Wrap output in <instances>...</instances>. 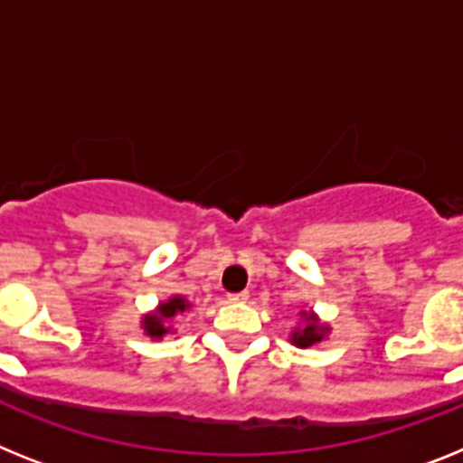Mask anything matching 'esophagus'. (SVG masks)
I'll return each instance as SVG.
<instances>
[{"label": "esophagus", "instance_id": "34e87169", "mask_svg": "<svg viewBox=\"0 0 463 463\" xmlns=\"http://www.w3.org/2000/svg\"><path fill=\"white\" fill-rule=\"evenodd\" d=\"M250 298V291H238V294H228V301L231 304H244Z\"/></svg>", "mask_w": 463, "mask_h": 463}]
</instances>
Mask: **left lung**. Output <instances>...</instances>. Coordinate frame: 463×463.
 <instances>
[{
	"label": "left lung",
	"instance_id": "1",
	"mask_svg": "<svg viewBox=\"0 0 463 463\" xmlns=\"http://www.w3.org/2000/svg\"><path fill=\"white\" fill-rule=\"evenodd\" d=\"M298 316L304 317L306 322L304 327H297L291 332V344L298 345V348H310V345L320 344V341L327 336L329 327L317 322L316 313H306V310H301Z\"/></svg>",
	"mask_w": 463,
	"mask_h": 463
}]
</instances>
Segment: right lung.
Wrapping results in <instances>:
<instances>
[{
  "mask_svg": "<svg viewBox=\"0 0 463 463\" xmlns=\"http://www.w3.org/2000/svg\"><path fill=\"white\" fill-rule=\"evenodd\" d=\"M185 308H190V304L185 301L184 297H172L166 298L165 304H159L157 310L155 313H147L146 317H143V329H146L147 336H153V339H162L165 334L172 332V327L166 325V322L172 320V317H176L178 313H184Z\"/></svg>",
  "mask_w": 463,
  "mask_h": 463,
  "instance_id": "obj_1",
  "label": "right lung"
}]
</instances>
